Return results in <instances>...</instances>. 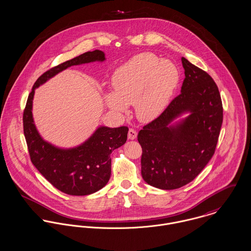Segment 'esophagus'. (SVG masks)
<instances>
[{"label":"esophagus","instance_id":"34e87169","mask_svg":"<svg viewBox=\"0 0 251 251\" xmlns=\"http://www.w3.org/2000/svg\"><path fill=\"white\" fill-rule=\"evenodd\" d=\"M137 137V131L134 128H129L128 130V139L134 140Z\"/></svg>","mask_w":251,"mask_h":251}]
</instances>
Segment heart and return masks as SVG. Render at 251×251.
Returning <instances> with one entry per match:
<instances>
[{
    "label": "heart",
    "instance_id": "obj_1",
    "mask_svg": "<svg viewBox=\"0 0 251 251\" xmlns=\"http://www.w3.org/2000/svg\"><path fill=\"white\" fill-rule=\"evenodd\" d=\"M178 80L179 72L174 62L144 52L115 71L111 79L115 94L106 93L104 102L118 114L135 104L137 116L151 121L166 108Z\"/></svg>",
    "mask_w": 251,
    "mask_h": 251
}]
</instances>
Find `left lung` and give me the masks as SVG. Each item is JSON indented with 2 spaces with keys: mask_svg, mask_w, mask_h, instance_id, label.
Wrapping results in <instances>:
<instances>
[{
  "mask_svg": "<svg viewBox=\"0 0 251 251\" xmlns=\"http://www.w3.org/2000/svg\"><path fill=\"white\" fill-rule=\"evenodd\" d=\"M181 93L138 133L142 147L141 174L148 184L174 190L194 180L215 153L224 120L219 88L209 74L182 57ZM191 114L176 127L178 114Z\"/></svg>",
  "mask_w": 251,
  "mask_h": 251,
  "instance_id": "left-lung-1",
  "label": "left lung"
}]
</instances>
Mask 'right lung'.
Here are the masks:
<instances>
[{
  "label": "right lung",
  "mask_w": 251,
  "mask_h": 251,
  "mask_svg": "<svg viewBox=\"0 0 251 251\" xmlns=\"http://www.w3.org/2000/svg\"><path fill=\"white\" fill-rule=\"evenodd\" d=\"M104 59V53L96 50L48 70L33 84L24 109V135L32 164L53 187L71 196L90 195L107 184L111 175L110 154L126 142L128 127L101 126L81 146L72 150L57 149L40 137L33 124L31 108L34 90L73 65Z\"/></svg>",
  "instance_id": "obj_1"
}]
</instances>
